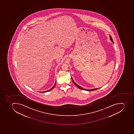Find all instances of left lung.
<instances>
[{"mask_svg":"<svg viewBox=\"0 0 134 134\" xmlns=\"http://www.w3.org/2000/svg\"><path fill=\"white\" fill-rule=\"evenodd\" d=\"M110 40H111V42H113V38H111V36H110ZM72 82H73L74 84V85H75L77 87L79 88V89H81V90H86V91H94V90H98V89H99V88H96V89H91V90H87V89H84V88H82V87H80V86L78 85H77V83H75V82H74V81H73L72 78Z\"/></svg>","mask_w":134,"mask_h":134,"instance_id":"1","label":"left lung"}]
</instances>
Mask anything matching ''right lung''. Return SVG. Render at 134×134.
Returning a JSON list of instances; mask_svg holds the SVG:
<instances>
[{
  "label": "right lung",
  "mask_w": 134,
  "mask_h": 134,
  "mask_svg": "<svg viewBox=\"0 0 134 134\" xmlns=\"http://www.w3.org/2000/svg\"><path fill=\"white\" fill-rule=\"evenodd\" d=\"M55 85H56V82H55V85H54L53 86V87H52V88H51L50 90H47V91H44V92H48V91H51V90H52L53 89H54V88L55 87Z\"/></svg>",
  "instance_id": "right-lung-1"
}]
</instances>
